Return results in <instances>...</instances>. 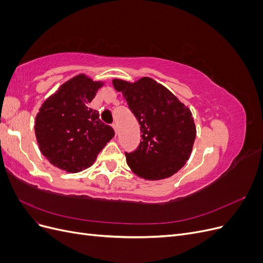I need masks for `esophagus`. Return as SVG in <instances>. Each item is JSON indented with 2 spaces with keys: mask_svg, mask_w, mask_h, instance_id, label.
Here are the masks:
<instances>
[{
  "mask_svg": "<svg viewBox=\"0 0 263 263\" xmlns=\"http://www.w3.org/2000/svg\"><path fill=\"white\" fill-rule=\"evenodd\" d=\"M110 126H112L113 127V129H114V132H115V134L117 133V125L115 124V123H113L112 125H110Z\"/></svg>",
  "mask_w": 263,
  "mask_h": 263,
  "instance_id": "obj_1",
  "label": "esophagus"
}]
</instances>
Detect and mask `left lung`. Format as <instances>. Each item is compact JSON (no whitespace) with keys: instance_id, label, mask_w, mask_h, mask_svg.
Returning <instances> with one entry per match:
<instances>
[{"instance_id":"1","label":"left lung","mask_w":263,"mask_h":263,"mask_svg":"<svg viewBox=\"0 0 263 263\" xmlns=\"http://www.w3.org/2000/svg\"><path fill=\"white\" fill-rule=\"evenodd\" d=\"M115 90L138 119L140 145L126 155V162L137 177L157 181L177 173L191 156L196 127L187 106L149 77L135 82L114 79Z\"/></svg>"}]
</instances>
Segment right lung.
<instances>
[{
  "label": "right lung",
  "instance_id": "right-lung-1",
  "mask_svg": "<svg viewBox=\"0 0 263 263\" xmlns=\"http://www.w3.org/2000/svg\"><path fill=\"white\" fill-rule=\"evenodd\" d=\"M104 81L80 73L61 84L39 108L35 136L41 153L55 168L77 173L93 164L100 151L114 137L89 103Z\"/></svg>",
  "mask_w": 263,
  "mask_h": 263
}]
</instances>
